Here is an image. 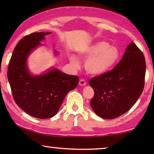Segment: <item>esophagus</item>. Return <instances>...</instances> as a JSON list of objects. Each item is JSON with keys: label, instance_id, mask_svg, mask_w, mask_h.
<instances>
[{"label": "esophagus", "instance_id": "1", "mask_svg": "<svg viewBox=\"0 0 154 154\" xmlns=\"http://www.w3.org/2000/svg\"><path fill=\"white\" fill-rule=\"evenodd\" d=\"M79 84L80 85H82V86H83V85H86V82H85V81L84 79H81L79 80Z\"/></svg>", "mask_w": 154, "mask_h": 154}]
</instances>
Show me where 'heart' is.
<instances>
[{
    "instance_id": "heart-1",
    "label": "heart",
    "mask_w": 154,
    "mask_h": 154,
    "mask_svg": "<svg viewBox=\"0 0 154 154\" xmlns=\"http://www.w3.org/2000/svg\"><path fill=\"white\" fill-rule=\"evenodd\" d=\"M82 56L88 58L84 65L88 73L98 75L105 73L113 68L118 62L120 54L116 47L100 41L87 48L83 51ZM71 61L75 66H79V62L75 57H71Z\"/></svg>"
}]
</instances>
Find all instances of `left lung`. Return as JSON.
I'll use <instances>...</instances> for the list:
<instances>
[{"label": "left lung", "instance_id": "obj_1", "mask_svg": "<svg viewBox=\"0 0 154 154\" xmlns=\"http://www.w3.org/2000/svg\"><path fill=\"white\" fill-rule=\"evenodd\" d=\"M145 69V56L132 42L113 69L90 79L94 91L90 101L94 113L102 118L113 119L130 110L143 92Z\"/></svg>", "mask_w": 154, "mask_h": 154}]
</instances>
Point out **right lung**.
Listing matches in <instances>:
<instances>
[{
    "label": "right lung",
    "instance_id": "obj_1",
    "mask_svg": "<svg viewBox=\"0 0 154 154\" xmlns=\"http://www.w3.org/2000/svg\"><path fill=\"white\" fill-rule=\"evenodd\" d=\"M49 34L33 32L22 38L14 49L7 70L15 103L30 116L40 119L55 116L67 93L77 87L79 79L78 76L54 69L38 76L29 73L26 66L28 55Z\"/></svg>",
    "mask_w": 154,
    "mask_h": 154
}]
</instances>
